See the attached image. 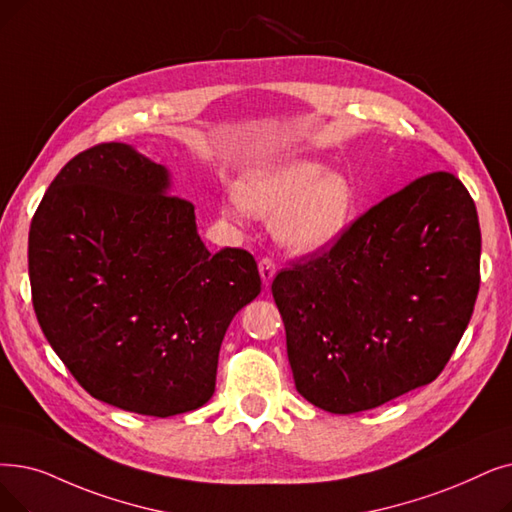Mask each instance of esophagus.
<instances>
[{
	"label": "esophagus",
	"mask_w": 512,
	"mask_h": 512,
	"mask_svg": "<svg viewBox=\"0 0 512 512\" xmlns=\"http://www.w3.org/2000/svg\"><path fill=\"white\" fill-rule=\"evenodd\" d=\"M259 274H261V280L265 286H270V282L274 280L276 276V261L272 257H263L259 261Z\"/></svg>",
	"instance_id": "obj_1"
}]
</instances>
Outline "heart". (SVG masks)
<instances>
[{
	"label": "heart",
	"mask_w": 512,
	"mask_h": 512,
	"mask_svg": "<svg viewBox=\"0 0 512 512\" xmlns=\"http://www.w3.org/2000/svg\"><path fill=\"white\" fill-rule=\"evenodd\" d=\"M236 198L244 211L276 217L278 238L297 251L330 247L355 209L347 177L305 159L249 171L236 184Z\"/></svg>",
	"instance_id": "obj_1"
}]
</instances>
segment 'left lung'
Listing matches in <instances>:
<instances>
[{
    "label": "left lung",
    "mask_w": 512,
    "mask_h": 512,
    "mask_svg": "<svg viewBox=\"0 0 512 512\" xmlns=\"http://www.w3.org/2000/svg\"><path fill=\"white\" fill-rule=\"evenodd\" d=\"M479 257L469 190L433 171L370 207L328 251L278 272L272 295L297 391L355 414L433 383L473 316Z\"/></svg>",
    "instance_id": "8db88e82"
}]
</instances>
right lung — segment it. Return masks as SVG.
I'll list each match as a JSON object with an SVG mask.
<instances>
[{
    "label": "right lung",
    "instance_id": "right-lung-1",
    "mask_svg": "<svg viewBox=\"0 0 512 512\" xmlns=\"http://www.w3.org/2000/svg\"><path fill=\"white\" fill-rule=\"evenodd\" d=\"M169 171L121 142L79 152L29 230L39 326L77 383L115 408L175 416L215 391L219 347L261 291L255 257L209 253Z\"/></svg>",
    "mask_w": 512,
    "mask_h": 512
}]
</instances>
